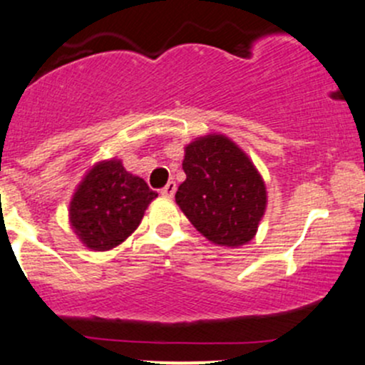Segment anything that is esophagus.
Masks as SVG:
<instances>
[{
    "mask_svg": "<svg viewBox=\"0 0 365 365\" xmlns=\"http://www.w3.org/2000/svg\"><path fill=\"white\" fill-rule=\"evenodd\" d=\"M175 192H176V183L170 182L166 187H164L163 190H160V195H163V197H173Z\"/></svg>",
    "mask_w": 365,
    "mask_h": 365,
    "instance_id": "34e87169",
    "label": "esophagus"
}]
</instances>
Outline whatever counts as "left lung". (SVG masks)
Segmentation results:
<instances>
[{"instance_id":"obj_1","label":"left lung","mask_w":365,"mask_h":365,"mask_svg":"<svg viewBox=\"0 0 365 365\" xmlns=\"http://www.w3.org/2000/svg\"><path fill=\"white\" fill-rule=\"evenodd\" d=\"M187 178L176 205L213 245L240 248L255 237L267 208L262 175L247 152L229 136L210 133L185 147Z\"/></svg>"}]
</instances>
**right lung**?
<instances>
[{"label":"right lung","instance_id":"obj_1","mask_svg":"<svg viewBox=\"0 0 365 365\" xmlns=\"http://www.w3.org/2000/svg\"><path fill=\"white\" fill-rule=\"evenodd\" d=\"M157 197L120 159L99 160L83 175L70 201V225L83 247L106 252L124 243Z\"/></svg>","mask_w":365,"mask_h":365}]
</instances>
